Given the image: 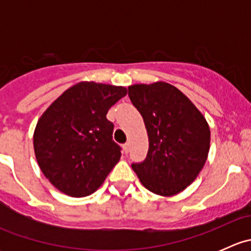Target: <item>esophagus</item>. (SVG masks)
<instances>
[{
	"mask_svg": "<svg viewBox=\"0 0 251 251\" xmlns=\"http://www.w3.org/2000/svg\"><path fill=\"white\" fill-rule=\"evenodd\" d=\"M128 151H130V144L125 143V144H124V153L127 154Z\"/></svg>",
	"mask_w": 251,
	"mask_h": 251,
	"instance_id": "esophagus-1",
	"label": "esophagus"
}]
</instances>
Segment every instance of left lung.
<instances>
[{
	"instance_id": "1",
	"label": "left lung",
	"mask_w": 251,
	"mask_h": 251,
	"mask_svg": "<svg viewBox=\"0 0 251 251\" xmlns=\"http://www.w3.org/2000/svg\"><path fill=\"white\" fill-rule=\"evenodd\" d=\"M128 97L143 118L149 138L146 159L132 163L133 171L153 193H179L197 178L206 161V120L181 91L166 82L130 86Z\"/></svg>"
}]
</instances>
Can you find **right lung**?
Instances as JSON below:
<instances>
[{"label":"right lung","instance_id":"add662e5","mask_svg":"<svg viewBox=\"0 0 251 251\" xmlns=\"http://www.w3.org/2000/svg\"><path fill=\"white\" fill-rule=\"evenodd\" d=\"M126 93L121 86L80 82L42 114L34 133L35 155L55 188L80 198L104 182L121 156L107 113Z\"/></svg>","mask_w":251,"mask_h":251}]
</instances>
